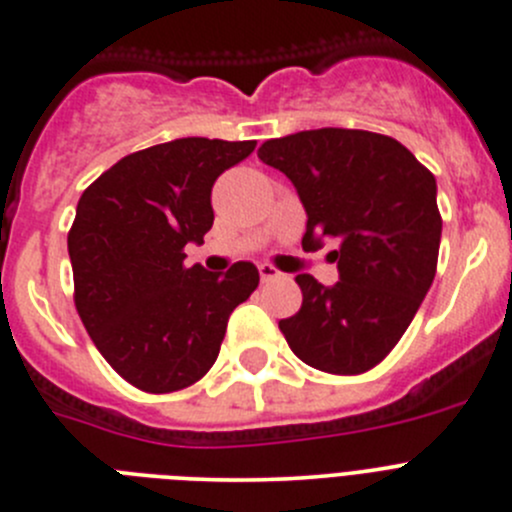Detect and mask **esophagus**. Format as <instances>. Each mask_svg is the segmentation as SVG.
Segmentation results:
<instances>
[{
    "mask_svg": "<svg viewBox=\"0 0 512 512\" xmlns=\"http://www.w3.org/2000/svg\"><path fill=\"white\" fill-rule=\"evenodd\" d=\"M257 270H260V280L262 282H270V280H280L282 272L277 270V267L267 265V262H262V265H257Z\"/></svg>",
    "mask_w": 512,
    "mask_h": 512,
    "instance_id": "esophagus-1",
    "label": "esophagus"
}]
</instances>
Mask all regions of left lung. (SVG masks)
I'll return each mask as SVG.
<instances>
[{"instance_id": "left-lung-1", "label": "left lung", "mask_w": 512, "mask_h": 512, "mask_svg": "<svg viewBox=\"0 0 512 512\" xmlns=\"http://www.w3.org/2000/svg\"><path fill=\"white\" fill-rule=\"evenodd\" d=\"M265 165L285 172L307 212L302 250L337 240L340 280L297 275L302 307L280 320L290 350L330 375H360L388 357L433 285L443 220L438 185L408 147L365 130L267 140Z\"/></svg>"}]
</instances>
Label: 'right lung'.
I'll list each match as a JSON object with an SVG mask.
<instances>
[{"label": "right lung", "mask_w": 512, "mask_h": 512, "mask_svg": "<svg viewBox=\"0 0 512 512\" xmlns=\"http://www.w3.org/2000/svg\"><path fill=\"white\" fill-rule=\"evenodd\" d=\"M257 142L182 137L122 157L77 202L67 235L74 305L104 360L145 393H175L207 375L227 320L260 272L185 267V245L212 227V185Z\"/></svg>", "instance_id": "right-lung-1"}]
</instances>
